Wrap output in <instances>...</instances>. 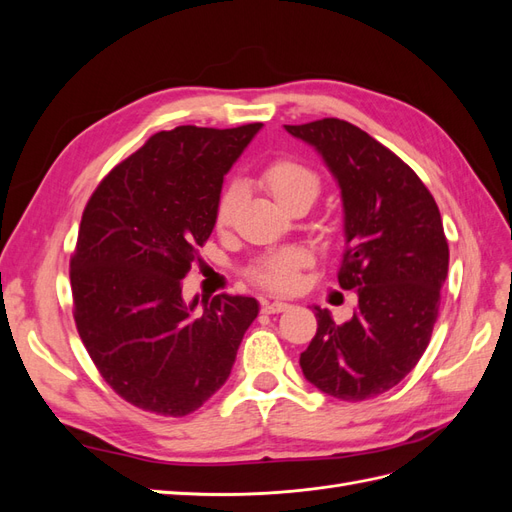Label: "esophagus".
<instances>
[{
	"mask_svg": "<svg viewBox=\"0 0 512 512\" xmlns=\"http://www.w3.org/2000/svg\"><path fill=\"white\" fill-rule=\"evenodd\" d=\"M290 305L284 303V301H260V309L265 314H280V312H286Z\"/></svg>",
	"mask_w": 512,
	"mask_h": 512,
	"instance_id": "esophagus-1",
	"label": "esophagus"
}]
</instances>
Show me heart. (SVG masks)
<instances>
[{"mask_svg": "<svg viewBox=\"0 0 512 512\" xmlns=\"http://www.w3.org/2000/svg\"><path fill=\"white\" fill-rule=\"evenodd\" d=\"M260 181L271 192V196L282 203L284 207H292L297 203H314L320 194L322 181L314 168L294 160V158H275L267 162L260 170ZM245 198V188L241 181H230L224 185L218 200H215L213 209V222L215 228L226 230ZM309 265V256L303 250H286L271 256L256 260L254 265L247 269V277L271 292H290L297 286V273Z\"/></svg>", "mask_w": 512, "mask_h": 512, "instance_id": "heart-1", "label": "heart"}]
</instances>
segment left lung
I'll list each match as a JSON object with an SVG mask.
<instances>
[{
    "label": "left lung",
    "instance_id": "8db88e82",
    "mask_svg": "<svg viewBox=\"0 0 512 512\" xmlns=\"http://www.w3.org/2000/svg\"><path fill=\"white\" fill-rule=\"evenodd\" d=\"M286 130L314 145L339 183L346 252L337 280L359 297L342 324L316 307L301 369L331 397H378L414 369L438 320L448 273L440 209L404 160L352 123L327 117Z\"/></svg>",
    "mask_w": 512,
    "mask_h": 512
}]
</instances>
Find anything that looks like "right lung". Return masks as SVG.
<instances>
[{"label": "right lung", "instance_id": "right-lung-1", "mask_svg": "<svg viewBox=\"0 0 512 512\" xmlns=\"http://www.w3.org/2000/svg\"><path fill=\"white\" fill-rule=\"evenodd\" d=\"M260 126L153 134L87 200L70 258L76 331L104 382L145 412L203 406L258 316L243 294H215L198 312L181 280L215 226L224 175Z\"/></svg>", "mask_w": 512, "mask_h": 512}]
</instances>
